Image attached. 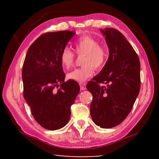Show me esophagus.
<instances>
[{
	"mask_svg": "<svg viewBox=\"0 0 159 159\" xmlns=\"http://www.w3.org/2000/svg\"><path fill=\"white\" fill-rule=\"evenodd\" d=\"M80 87V90H85L86 89V85L84 83H79Z\"/></svg>",
	"mask_w": 159,
	"mask_h": 159,
	"instance_id": "34e87169",
	"label": "esophagus"
}]
</instances>
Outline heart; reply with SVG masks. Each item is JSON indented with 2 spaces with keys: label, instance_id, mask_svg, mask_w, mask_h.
<instances>
[{
  "label": "heart",
  "instance_id": "heart-1",
  "mask_svg": "<svg viewBox=\"0 0 159 159\" xmlns=\"http://www.w3.org/2000/svg\"><path fill=\"white\" fill-rule=\"evenodd\" d=\"M75 50L79 55H84L83 66L74 69L67 74L69 79L78 82L85 81L94 74V68L99 69L104 66L107 58V51L99 41L89 35H85L74 43ZM75 55L68 48H64L61 52L60 61L64 69H69L73 65Z\"/></svg>",
  "mask_w": 159,
  "mask_h": 159
}]
</instances>
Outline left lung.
Here are the masks:
<instances>
[{
  "mask_svg": "<svg viewBox=\"0 0 159 159\" xmlns=\"http://www.w3.org/2000/svg\"><path fill=\"white\" fill-rule=\"evenodd\" d=\"M100 31L109 48V58L86 88L93 95L90 115L94 123L102 128H111L125 120L138 96L140 63L133 48L120 31L113 28Z\"/></svg>",
  "mask_w": 159,
  "mask_h": 159,
  "instance_id": "obj_1",
  "label": "left lung"
}]
</instances>
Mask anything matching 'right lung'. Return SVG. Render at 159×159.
Listing matches in <instances>:
<instances>
[{
  "mask_svg": "<svg viewBox=\"0 0 159 159\" xmlns=\"http://www.w3.org/2000/svg\"><path fill=\"white\" fill-rule=\"evenodd\" d=\"M74 34L60 31L41 35L29 47L24 61V98L36 122L50 130L67 124L80 91L76 81H64L60 61L61 51Z\"/></svg>",
  "mask_w": 159,
  "mask_h": 159,
  "instance_id": "right-lung-1",
  "label": "right lung"
}]
</instances>
